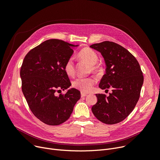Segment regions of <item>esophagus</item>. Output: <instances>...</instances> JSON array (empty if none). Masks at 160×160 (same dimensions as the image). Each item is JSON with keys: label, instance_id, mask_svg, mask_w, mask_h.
Instances as JSON below:
<instances>
[{"label": "esophagus", "instance_id": "34e87169", "mask_svg": "<svg viewBox=\"0 0 160 160\" xmlns=\"http://www.w3.org/2000/svg\"><path fill=\"white\" fill-rule=\"evenodd\" d=\"M87 96V94H86V93H84V92H81V98L85 97V96Z\"/></svg>", "mask_w": 160, "mask_h": 160}]
</instances>
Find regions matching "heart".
I'll list each match as a JSON object with an SVG mask.
<instances>
[{
	"instance_id": "obj_1",
	"label": "heart",
	"mask_w": 160,
	"mask_h": 160,
	"mask_svg": "<svg viewBox=\"0 0 160 160\" xmlns=\"http://www.w3.org/2000/svg\"><path fill=\"white\" fill-rule=\"evenodd\" d=\"M78 58L81 61L85 62L90 64V70L97 75H102L103 73V68L100 64L97 63L98 61V56L97 53L88 48L82 49L78 55ZM64 70L68 76H73L75 73V68L73 58L68 59L66 62ZM94 84V80L92 78H79L74 81L72 85L74 88L81 90L82 92H88L92 89Z\"/></svg>"
}]
</instances>
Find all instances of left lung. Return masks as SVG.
Here are the masks:
<instances>
[{"mask_svg":"<svg viewBox=\"0 0 160 160\" xmlns=\"http://www.w3.org/2000/svg\"><path fill=\"white\" fill-rule=\"evenodd\" d=\"M90 47L101 52L106 64L99 87L112 88L109 96L96 94L98 102L92 111L103 123L117 124L130 115L139 99L144 81L140 65L130 52L115 42L105 41Z\"/></svg>","mask_w":160,"mask_h":160,"instance_id":"1","label":"left lung"}]
</instances>
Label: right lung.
I'll return each instance as SVG.
<instances>
[{"instance_id": "right-lung-1", "label": "right lung", "mask_w": 160, "mask_h": 160, "mask_svg": "<svg viewBox=\"0 0 160 160\" xmlns=\"http://www.w3.org/2000/svg\"><path fill=\"white\" fill-rule=\"evenodd\" d=\"M75 46L60 40H46L30 50L21 65V88L28 107L36 118L48 125L66 122L81 98L75 88L56 96L58 91L71 85L64 66Z\"/></svg>"}]
</instances>
